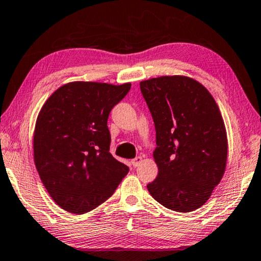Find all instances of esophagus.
I'll list each match as a JSON object with an SVG mask.
<instances>
[{"mask_svg": "<svg viewBox=\"0 0 261 261\" xmlns=\"http://www.w3.org/2000/svg\"><path fill=\"white\" fill-rule=\"evenodd\" d=\"M142 161H143V158H142V156H136L135 159L132 160V164H133V166L136 168V167H139L140 164L142 163Z\"/></svg>", "mask_w": 261, "mask_h": 261, "instance_id": "1", "label": "esophagus"}]
</instances>
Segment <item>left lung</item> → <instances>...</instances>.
I'll return each instance as SVG.
<instances>
[{
	"instance_id": "1",
	"label": "left lung",
	"mask_w": 261,
	"mask_h": 261,
	"mask_svg": "<svg viewBox=\"0 0 261 261\" xmlns=\"http://www.w3.org/2000/svg\"><path fill=\"white\" fill-rule=\"evenodd\" d=\"M153 115L159 175L147 186L160 204L177 212L198 209L225 172L227 136L211 93L187 75L140 83Z\"/></svg>"
}]
</instances>
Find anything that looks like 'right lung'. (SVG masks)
<instances>
[{
    "label": "right lung",
    "instance_id": "obj_1",
    "mask_svg": "<svg viewBox=\"0 0 261 261\" xmlns=\"http://www.w3.org/2000/svg\"><path fill=\"white\" fill-rule=\"evenodd\" d=\"M130 90L71 82L44 102L34 130V161L45 189L63 210L92 211L111 197L128 167L110 153V112Z\"/></svg>",
    "mask_w": 261,
    "mask_h": 261
}]
</instances>
